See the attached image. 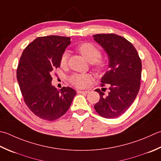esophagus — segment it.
<instances>
[{
  "instance_id": "34e87169",
  "label": "esophagus",
  "mask_w": 161,
  "mask_h": 161,
  "mask_svg": "<svg viewBox=\"0 0 161 161\" xmlns=\"http://www.w3.org/2000/svg\"><path fill=\"white\" fill-rule=\"evenodd\" d=\"M78 93H89V91H82V90H78L77 91Z\"/></svg>"
}]
</instances>
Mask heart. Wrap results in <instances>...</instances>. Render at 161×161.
Wrapping results in <instances>:
<instances>
[{
    "label": "heart",
    "mask_w": 161,
    "mask_h": 161,
    "mask_svg": "<svg viewBox=\"0 0 161 161\" xmlns=\"http://www.w3.org/2000/svg\"><path fill=\"white\" fill-rule=\"evenodd\" d=\"M78 51L86 58L88 61L92 63L93 65L97 71H102L106 68V63L102 59H100L101 56L100 50L95 45L90 42L81 44L77 47ZM69 54L67 52L63 53L60 64L61 66L67 65ZM92 80V77L89 74H75L70 78V83L77 88L86 87Z\"/></svg>",
    "instance_id": "heart-1"
}]
</instances>
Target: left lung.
<instances>
[{"label":"left lung","mask_w":161,"mask_h":161,"mask_svg":"<svg viewBox=\"0 0 161 161\" xmlns=\"http://www.w3.org/2000/svg\"><path fill=\"white\" fill-rule=\"evenodd\" d=\"M93 37L105 50L109 60L108 70L101 78V86H109L108 95L105 96L100 89H96L100 100L94 108L104 118H117L127 111L139 92L141 60L134 46L124 37L112 33Z\"/></svg>","instance_id":"1"}]
</instances>
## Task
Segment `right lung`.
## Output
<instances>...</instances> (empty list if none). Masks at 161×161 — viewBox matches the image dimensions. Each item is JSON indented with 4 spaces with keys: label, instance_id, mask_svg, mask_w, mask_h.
<instances>
[{
    "label": "right lung",
    "instance_id": "right-lung-1",
    "mask_svg": "<svg viewBox=\"0 0 161 161\" xmlns=\"http://www.w3.org/2000/svg\"><path fill=\"white\" fill-rule=\"evenodd\" d=\"M70 37L49 36L37 37L19 60L17 78L24 102L35 115L53 121L68 111L77 92L70 87L58 90L52 84L53 70L60 67Z\"/></svg>",
    "mask_w": 161,
    "mask_h": 161
}]
</instances>
